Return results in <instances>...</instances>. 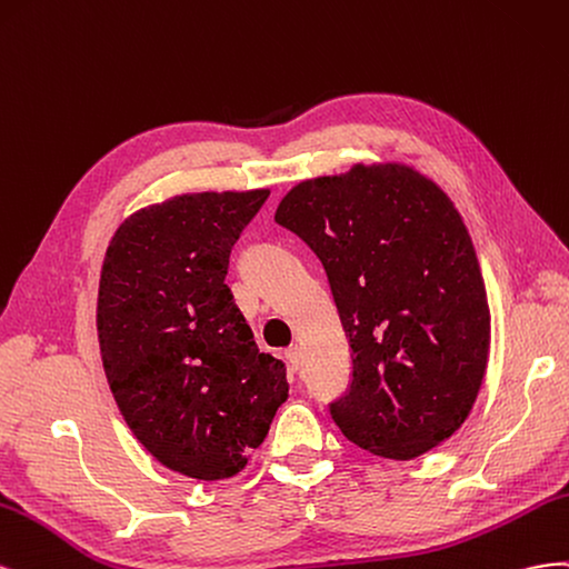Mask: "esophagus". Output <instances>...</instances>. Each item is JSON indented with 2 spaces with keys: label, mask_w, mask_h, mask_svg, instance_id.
Returning a JSON list of instances; mask_svg holds the SVG:
<instances>
[{
  "label": "esophagus",
  "mask_w": 569,
  "mask_h": 569,
  "mask_svg": "<svg viewBox=\"0 0 569 569\" xmlns=\"http://www.w3.org/2000/svg\"><path fill=\"white\" fill-rule=\"evenodd\" d=\"M283 357H286V362H288L290 369H293V371L300 369V365H302V352H300L298 346H296V348H288V350L283 352Z\"/></svg>",
  "instance_id": "esophagus-1"
}]
</instances>
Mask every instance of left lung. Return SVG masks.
Instances as JSON below:
<instances>
[{"mask_svg": "<svg viewBox=\"0 0 569 569\" xmlns=\"http://www.w3.org/2000/svg\"><path fill=\"white\" fill-rule=\"evenodd\" d=\"M276 223L329 276L352 357L331 417L348 441L415 460L475 408L491 312L467 226L431 178L400 161L355 164L286 192Z\"/></svg>", "mask_w": 569, "mask_h": 569, "instance_id": "obj_1", "label": "left lung"}]
</instances>
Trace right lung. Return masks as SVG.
I'll return each instance as SVG.
<instances>
[{"label": "right lung", "instance_id": "right-lung-1", "mask_svg": "<svg viewBox=\"0 0 569 569\" xmlns=\"http://www.w3.org/2000/svg\"><path fill=\"white\" fill-rule=\"evenodd\" d=\"M269 188L186 192L111 236L97 293L104 375L128 429L173 472L236 477L288 398L283 362L259 352L223 283Z\"/></svg>", "mask_w": 569, "mask_h": 569}]
</instances>
